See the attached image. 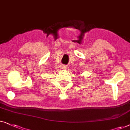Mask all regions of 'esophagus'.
I'll use <instances>...</instances> for the list:
<instances>
[{"mask_svg": "<svg viewBox=\"0 0 130 130\" xmlns=\"http://www.w3.org/2000/svg\"><path fill=\"white\" fill-rule=\"evenodd\" d=\"M62 69H63V70H67L68 68H67V67L66 66V65H63V66H62Z\"/></svg>", "mask_w": 130, "mask_h": 130, "instance_id": "obj_1", "label": "esophagus"}]
</instances>
